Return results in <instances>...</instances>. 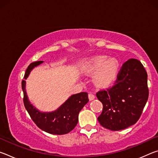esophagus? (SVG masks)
Instances as JSON below:
<instances>
[{"mask_svg":"<svg viewBox=\"0 0 158 158\" xmlns=\"http://www.w3.org/2000/svg\"><path fill=\"white\" fill-rule=\"evenodd\" d=\"M89 98L90 100H94V99L95 98V96L94 94H93V93H89Z\"/></svg>","mask_w":158,"mask_h":158,"instance_id":"34e87169","label":"esophagus"}]
</instances>
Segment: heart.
I'll return each mask as SVG.
<instances>
[{
	"instance_id": "1",
	"label": "heart",
	"mask_w": 158,
	"mask_h": 158,
	"mask_svg": "<svg viewBox=\"0 0 158 158\" xmlns=\"http://www.w3.org/2000/svg\"><path fill=\"white\" fill-rule=\"evenodd\" d=\"M118 62L115 58L107 60L106 56H98L90 60L85 67L88 73H97L94 77L95 84L98 86L108 85L116 76Z\"/></svg>"
}]
</instances>
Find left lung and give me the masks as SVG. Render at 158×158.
Here are the masks:
<instances>
[{
	"instance_id": "left-lung-1",
	"label": "left lung",
	"mask_w": 158,
	"mask_h": 158,
	"mask_svg": "<svg viewBox=\"0 0 158 158\" xmlns=\"http://www.w3.org/2000/svg\"><path fill=\"white\" fill-rule=\"evenodd\" d=\"M147 77L140 61L132 58L122 65L113 86L96 93L103 105L98 118L102 126L118 131L138 121L148 98Z\"/></svg>"
}]
</instances>
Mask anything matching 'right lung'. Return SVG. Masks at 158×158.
<instances>
[{
	"label": "right lung",
	"instance_id": "obj_1",
	"mask_svg": "<svg viewBox=\"0 0 158 158\" xmlns=\"http://www.w3.org/2000/svg\"><path fill=\"white\" fill-rule=\"evenodd\" d=\"M43 61L31 63L26 69L21 88L23 92V104L31 119L40 129L52 135H65L73 130L78 123L79 111L89 102L88 93L81 92L69 97L57 110L52 112H40L29 102L26 91V81L31 71Z\"/></svg>",
	"mask_w": 158,
	"mask_h": 158
}]
</instances>
